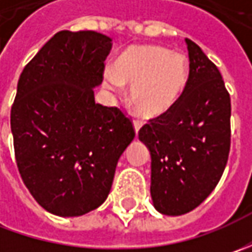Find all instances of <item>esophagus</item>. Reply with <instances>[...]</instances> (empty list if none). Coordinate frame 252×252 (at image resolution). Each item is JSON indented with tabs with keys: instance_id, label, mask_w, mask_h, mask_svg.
<instances>
[{
	"instance_id": "esophagus-1",
	"label": "esophagus",
	"mask_w": 252,
	"mask_h": 252,
	"mask_svg": "<svg viewBox=\"0 0 252 252\" xmlns=\"http://www.w3.org/2000/svg\"><path fill=\"white\" fill-rule=\"evenodd\" d=\"M141 126H143V123H141L140 121L133 122V127H134V131H136V133H139V130L141 129Z\"/></svg>"
}]
</instances>
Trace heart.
I'll use <instances>...</instances> for the list:
<instances>
[{
    "label": "heart",
    "mask_w": 252,
    "mask_h": 252,
    "mask_svg": "<svg viewBox=\"0 0 252 252\" xmlns=\"http://www.w3.org/2000/svg\"><path fill=\"white\" fill-rule=\"evenodd\" d=\"M188 81L185 56L169 53L154 44L130 46L116 59L113 71L103 73V85L119 92L130 85L134 111L144 118H158L174 108Z\"/></svg>",
    "instance_id": "b5f03b06"
}]
</instances>
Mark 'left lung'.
Here are the masks:
<instances>
[{"label": "left lung", "instance_id": "8db88e82", "mask_svg": "<svg viewBox=\"0 0 252 252\" xmlns=\"http://www.w3.org/2000/svg\"><path fill=\"white\" fill-rule=\"evenodd\" d=\"M189 77L174 108L139 131L151 156V199L162 215H185L208 198L230 151V95L218 67L185 39Z\"/></svg>", "mask_w": 252, "mask_h": 252}]
</instances>
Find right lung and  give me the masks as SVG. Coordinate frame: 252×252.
<instances>
[{
  "mask_svg": "<svg viewBox=\"0 0 252 252\" xmlns=\"http://www.w3.org/2000/svg\"><path fill=\"white\" fill-rule=\"evenodd\" d=\"M112 39L62 31L25 65L11 108L15 158L36 202L83 216L108 198L118 161L134 139L129 118L95 103Z\"/></svg>",
  "mask_w": 252,
  "mask_h": 252,
  "instance_id": "1",
  "label": "right lung"
}]
</instances>
